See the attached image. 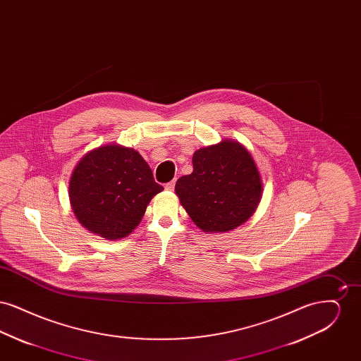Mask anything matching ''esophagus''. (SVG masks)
<instances>
[{
    "label": "esophagus",
    "instance_id": "obj_1",
    "mask_svg": "<svg viewBox=\"0 0 361 361\" xmlns=\"http://www.w3.org/2000/svg\"><path fill=\"white\" fill-rule=\"evenodd\" d=\"M174 184H176V181L173 180V181H171V183L165 184V189H166V190H173V189H174Z\"/></svg>",
    "mask_w": 361,
    "mask_h": 361
}]
</instances>
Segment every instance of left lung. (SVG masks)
<instances>
[{
	"instance_id": "left-lung-1",
	"label": "left lung",
	"mask_w": 361,
	"mask_h": 361,
	"mask_svg": "<svg viewBox=\"0 0 361 361\" xmlns=\"http://www.w3.org/2000/svg\"><path fill=\"white\" fill-rule=\"evenodd\" d=\"M193 172L176 183L190 219L206 233H224L245 224L261 200L262 184L255 159L235 140L202 147L192 157Z\"/></svg>"
}]
</instances>
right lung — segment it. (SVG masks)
Instances as JSON below:
<instances>
[{"instance_id":"obj_1","label":"right lung","mask_w":361,"mask_h":361,"mask_svg":"<svg viewBox=\"0 0 361 361\" xmlns=\"http://www.w3.org/2000/svg\"><path fill=\"white\" fill-rule=\"evenodd\" d=\"M164 189L137 150L105 145L86 153L70 177V204L78 222L105 240H121L140 224Z\"/></svg>"}]
</instances>
